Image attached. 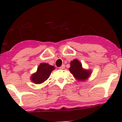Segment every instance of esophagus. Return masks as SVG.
<instances>
[{
  "mask_svg": "<svg viewBox=\"0 0 122 122\" xmlns=\"http://www.w3.org/2000/svg\"><path fill=\"white\" fill-rule=\"evenodd\" d=\"M65 65H62V66L59 67V68L61 69V70H63V69L65 68Z\"/></svg>",
  "mask_w": 122,
  "mask_h": 122,
  "instance_id": "esophagus-1",
  "label": "esophagus"
}]
</instances>
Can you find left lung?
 Wrapping results in <instances>:
<instances>
[{"label": "left lung", "instance_id": "left-lung-1", "mask_svg": "<svg viewBox=\"0 0 122 122\" xmlns=\"http://www.w3.org/2000/svg\"><path fill=\"white\" fill-rule=\"evenodd\" d=\"M70 71L75 78L79 80H84L90 75V71H86L82 68V64L77 59H74L71 62Z\"/></svg>", "mask_w": 122, "mask_h": 122}]
</instances>
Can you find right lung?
Here are the masks:
<instances>
[{
	"label": "right lung",
	"mask_w": 122,
	"mask_h": 122,
	"mask_svg": "<svg viewBox=\"0 0 122 122\" xmlns=\"http://www.w3.org/2000/svg\"><path fill=\"white\" fill-rule=\"evenodd\" d=\"M54 70L53 66L48 63H41L37 69L36 73L32 75L31 80L35 84H41L48 79L51 73Z\"/></svg>",
	"instance_id": "right-lung-1"
}]
</instances>
